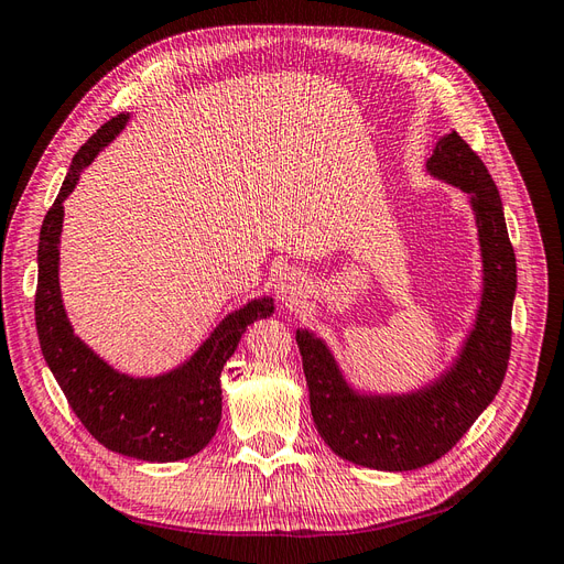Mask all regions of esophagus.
<instances>
[{"mask_svg": "<svg viewBox=\"0 0 564 564\" xmlns=\"http://www.w3.org/2000/svg\"><path fill=\"white\" fill-rule=\"evenodd\" d=\"M275 292L284 305H294L303 299V280L294 270H284L275 284Z\"/></svg>", "mask_w": 564, "mask_h": 564, "instance_id": "esophagus-1", "label": "esophagus"}]
</instances>
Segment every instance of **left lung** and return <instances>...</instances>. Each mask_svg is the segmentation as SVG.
<instances>
[{"mask_svg": "<svg viewBox=\"0 0 564 564\" xmlns=\"http://www.w3.org/2000/svg\"><path fill=\"white\" fill-rule=\"evenodd\" d=\"M425 166L470 195L480 235L482 301L456 365L412 395H357L324 340L296 332L317 433L340 458L377 470H414L445 456L497 398L510 357L518 272L497 183L456 131L440 139Z\"/></svg>", "mask_w": 564, "mask_h": 564, "instance_id": "obj_1", "label": "left lung"}]
</instances>
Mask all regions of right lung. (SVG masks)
Segmentation results:
<instances>
[{
	"instance_id": "add662e5",
	"label": "right lung",
	"mask_w": 564,
	"mask_h": 564,
	"mask_svg": "<svg viewBox=\"0 0 564 564\" xmlns=\"http://www.w3.org/2000/svg\"><path fill=\"white\" fill-rule=\"evenodd\" d=\"M127 119L129 115L112 117L77 150L54 207L44 216L35 322L44 360L84 429L110 452L164 464L209 445L220 423V371L247 324L270 317L275 305L272 299H259L230 313L191 360L155 379H133L115 371L75 336L58 286L63 202L75 191L84 169L124 129Z\"/></svg>"
}]
</instances>
